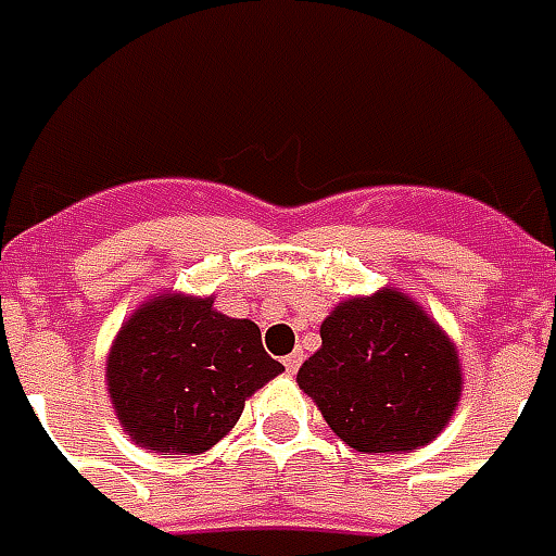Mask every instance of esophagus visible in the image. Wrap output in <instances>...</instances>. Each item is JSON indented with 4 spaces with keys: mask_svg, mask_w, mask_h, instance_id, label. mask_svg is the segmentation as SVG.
<instances>
[{
    "mask_svg": "<svg viewBox=\"0 0 556 556\" xmlns=\"http://www.w3.org/2000/svg\"><path fill=\"white\" fill-rule=\"evenodd\" d=\"M299 365H302V356H299V353H290V356H285L287 374H296Z\"/></svg>",
    "mask_w": 556,
    "mask_h": 556,
    "instance_id": "1",
    "label": "esophagus"
}]
</instances>
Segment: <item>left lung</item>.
<instances>
[{"label": "left lung", "instance_id": "1", "mask_svg": "<svg viewBox=\"0 0 556 556\" xmlns=\"http://www.w3.org/2000/svg\"><path fill=\"white\" fill-rule=\"evenodd\" d=\"M323 348L299 368L334 434L356 452H407L434 440L460 395L458 353L395 290L350 299L323 320Z\"/></svg>", "mask_w": 556, "mask_h": 556}]
</instances>
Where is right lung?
Listing matches in <instances>:
<instances>
[{"instance_id":"add662e5","label":"right lung","mask_w":556,"mask_h":556,"mask_svg":"<svg viewBox=\"0 0 556 556\" xmlns=\"http://www.w3.org/2000/svg\"><path fill=\"white\" fill-rule=\"evenodd\" d=\"M281 371L263 350L257 323L224 317L212 299L167 293L122 326L108 386L137 443L200 455L233 428L245 397Z\"/></svg>"}]
</instances>
